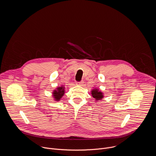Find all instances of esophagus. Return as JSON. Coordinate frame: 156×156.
Wrapping results in <instances>:
<instances>
[{
	"instance_id": "obj_1",
	"label": "esophagus",
	"mask_w": 156,
	"mask_h": 156,
	"mask_svg": "<svg viewBox=\"0 0 156 156\" xmlns=\"http://www.w3.org/2000/svg\"><path fill=\"white\" fill-rule=\"evenodd\" d=\"M83 81H78V82H76V84L77 85H80V86H81L83 84Z\"/></svg>"
}]
</instances>
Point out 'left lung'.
Masks as SVG:
<instances>
[{
    "label": "left lung",
    "instance_id": "left-lung-1",
    "mask_svg": "<svg viewBox=\"0 0 156 156\" xmlns=\"http://www.w3.org/2000/svg\"><path fill=\"white\" fill-rule=\"evenodd\" d=\"M91 94H92V96L95 99L96 101L101 100L103 98V96H104L102 92L99 91L98 90V89H95V90H93L91 91Z\"/></svg>",
    "mask_w": 156,
    "mask_h": 156
}]
</instances>
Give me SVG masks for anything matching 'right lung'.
Here are the masks:
<instances>
[{"instance_id":"add662e5","label":"right lung","mask_w":156,"mask_h":156,"mask_svg":"<svg viewBox=\"0 0 156 156\" xmlns=\"http://www.w3.org/2000/svg\"><path fill=\"white\" fill-rule=\"evenodd\" d=\"M65 93V90H64V87H58L57 88V90H55L53 92V96H54V99H55L56 101H60L61 98L63 96Z\"/></svg>"}]
</instances>
